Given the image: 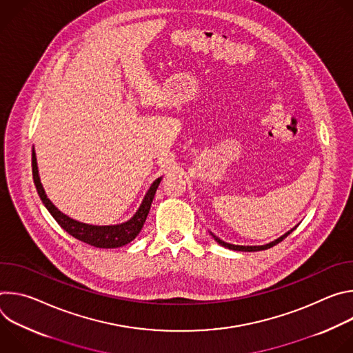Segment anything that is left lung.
Listing matches in <instances>:
<instances>
[{
    "label": "left lung",
    "mask_w": 353,
    "mask_h": 353,
    "mask_svg": "<svg viewBox=\"0 0 353 353\" xmlns=\"http://www.w3.org/2000/svg\"><path fill=\"white\" fill-rule=\"evenodd\" d=\"M293 230H290V232H288L286 234H283L282 237H279V239H276L275 241H272V243H268V244H265V245H234V244H229V243H225V241H222L221 239H218L216 236H214V239L221 244V245H223V247H226V248H230V250H236V251H260V250H267V248H271V247H274L275 244H278V243H281L286 236H289L290 233H292Z\"/></svg>",
    "instance_id": "8db88e82"
}]
</instances>
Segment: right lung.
I'll return each mask as SVG.
<instances>
[{"label":"right lung","mask_w":353,"mask_h":353,"mask_svg":"<svg viewBox=\"0 0 353 353\" xmlns=\"http://www.w3.org/2000/svg\"><path fill=\"white\" fill-rule=\"evenodd\" d=\"M32 173H33V181L37 190V194L40 196V199L43 201L44 207L48 210V212L53 215V218L57 221V223L67 232L70 233L72 237L99 247V248H116V247H121L125 245L127 243L132 241L138 233L141 232L146 216L149 214L150 210V204H152L155 192L159 187V183L162 179H158L154 181V184L150 185L149 191L146 192L142 204L138 210V212L134 215V218H131L128 222L121 223V225H114V226H93V225H86V223H81L78 221H74L71 218H68L67 215L61 214L53 204L52 201L47 198V195L44 194V190L41 187L40 179H39V172H37V163H36V155H34V149L32 150Z\"/></svg>","instance_id":"1"}]
</instances>
